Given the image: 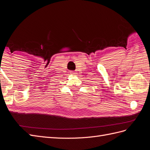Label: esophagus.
I'll use <instances>...</instances> for the list:
<instances>
[{
	"label": "esophagus",
	"instance_id": "34e87169",
	"mask_svg": "<svg viewBox=\"0 0 150 150\" xmlns=\"http://www.w3.org/2000/svg\"><path fill=\"white\" fill-rule=\"evenodd\" d=\"M70 73L72 75H74V74H76V72H74V71H70Z\"/></svg>",
	"mask_w": 150,
	"mask_h": 150
}]
</instances>
